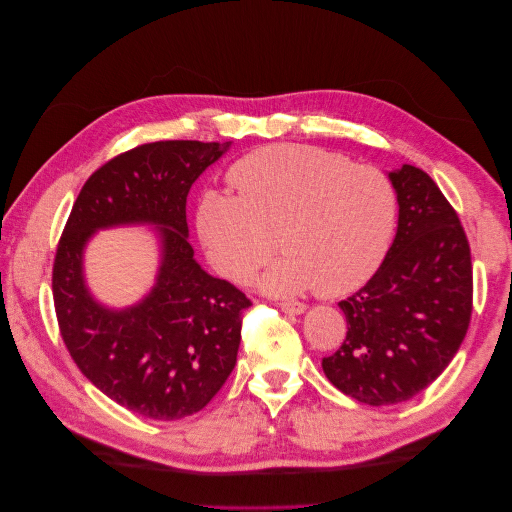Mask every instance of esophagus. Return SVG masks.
Segmentation results:
<instances>
[{
	"label": "esophagus",
	"instance_id": "obj_1",
	"mask_svg": "<svg viewBox=\"0 0 512 512\" xmlns=\"http://www.w3.org/2000/svg\"><path fill=\"white\" fill-rule=\"evenodd\" d=\"M280 307H282V312H286V314H303L305 312V305L299 303V301H282Z\"/></svg>",
	"mask_w": 512,
	"mask_h": 512
}]
</instances>
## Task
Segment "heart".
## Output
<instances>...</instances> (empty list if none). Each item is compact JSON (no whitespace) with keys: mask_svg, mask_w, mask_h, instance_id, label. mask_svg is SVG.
<instances>
[{"mask_svg":"<svg viewBox=\"0 0 512 512\" xmlns=\"http://www.w3.org/2000/svg\"><path fill=\"white\" fill-rule=\"evenodd\" d=\"M228 183L235 196L200 198L196 228L230 282H250L282 245L286 256L262 277V288L294 294L314 286L320 297H342L374 275L391 245L393 181L342 153L260 147L230 166Z\"/></svg>","mask_w":512,"mask_h":512,"instance_id":"obj_1","label":"heart"}]
</instances>
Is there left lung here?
Wrapping results in <instances>:
<instances>
[{"mask_svg":"<svg viewBox=\"0 0 512 512\" xmlns=\"http://www.w3.org/2000/svg\"><path fill=\"white\" fill-rule=\"evenodd\" d=\"M397 235L374 277L339 307L344 344L324 356L333 386L367 406L408 401L453 361L472 318V256L459 215L425 170L389 173Z\"/></svg>","mask_w":512,"mask_h":512,"instance_id":"8db88e82","label":"left lung"}]
</instances>
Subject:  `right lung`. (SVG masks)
Instances as JSON below:
<instances>
[{
    "mask_svg": "<svg viewBox=\"0 0 512 512\" xmlns=\"http://www.w3.org/2000/svg\"><path fill=\"white\" fill-rule=\"evenodd\" d=\"M228 143L158 141L123 151L91 175L57 243L53 301L61 339L85 378L130 412L175 421L203 410L237 363L252 305L194 260L185 203ZM161 226L163 267L150 297L113 313L88 297L82 250L98 227Z\"/></svg>",
    "mask_w": 512,
    "mask_h": 512,
    "instance_id": "add662e5",
    "label": "right lung"
}]
</instances>
